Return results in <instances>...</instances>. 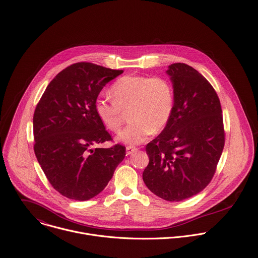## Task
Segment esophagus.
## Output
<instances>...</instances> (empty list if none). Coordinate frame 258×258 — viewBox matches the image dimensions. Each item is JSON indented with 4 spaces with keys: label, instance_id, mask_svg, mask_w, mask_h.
<instances>
[{
    "label": "esophagus",
    "instance_id": "1",
    "mask_svg": "<svg viewBox=\"0 0 258 258\" xmlns=\"http://www.w3.org/2000/svg\"><path fill=\"white\" fill-rule=\"evenodd\" d=\"M138 149L136 148V147H134V146H127L126 147V154L127 155H131L132 153H134L135 151H137Z\"/></svg>",
    "mask_w": 258,
    "mask_h": 258
}]
</instances>
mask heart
<instances>
[{
    "label": "heart",
    "instance_id": "1",
    "mask_svg": "<svg viewBox=\"0 0 258 258\" xmlns=\"http://www.w3.org/2000/svg\"><path fill=\"white\" fill-rule=\"evenodd\" d=\"M111 98L97 97L94 110L102 124L112 133L119 132L125 113L131 122L119 133L117 140L127 145L144 143L153 133L162 132L174 110V90L161 77L124 76L110 88Z\"/></svg>",
    "mask_w": 258,
    "mask_h": 258
}]
</instances>
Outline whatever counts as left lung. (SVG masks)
I'll use <instances>...</instances> for the list:
<instances>
[{
	"mask_svg": "<svg viewBox=\"0 0 258 258\" xmlns=\"http://www.w3.org/2000/svg\"><path fill=\"white\" fill-rule=\"evenodd\" d=\"M174 110L167 126L146 147L147 187L168 202L189 199L211 182L225 145L220 99L210 82L192 67L169 66Z\"/></svg>",
	"mask_w": 258,
	"mask_h": 258,
	"instance_id": "obj_1",
	"label": "left lung"
}]
</instances>
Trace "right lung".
Instances as JSON below:
<instances>
[{"label": "right lung", "instance_id": "1", "mask_svg": "<svg viewBox=\"0 0 258 258\" xmlns=\"http://www.w3.org/2000/svg\"><path fill=\"white\" fill-rule=\"evenodd\" d=\"M92 62H76L48 84L33 115L34 153L51 186L75 201L100 194L125 156V147L91 149L112 138L97 117L94 102L120 74Z\"/></svg>", "mask_w": 258, "mask_h": 258}]
</instances>
